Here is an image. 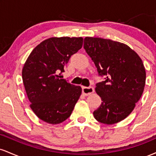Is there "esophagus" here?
Listing matches in <instances>:
<instances>
[{"label":"esophagus","mask_w":156,"mask_h":156,"mask_svg":"<svg viewBox=\"0 0 156 156\" xmlns=\"http://www.w3.org/2000/svg\"><path fill=\"white\" fill-rule=\"evenodd\" d=\"M94 92V89L92 87H82V92L84 95H90Z\"/></svg>","instance_id":"esophagus-1"}]
</instances>
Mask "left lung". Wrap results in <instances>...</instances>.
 Masks as SVG:
<instances>
[{
    "label": "left lung",
    "instance_id": "obj_1",
    "mask_svg": "<svg viewBox=\"0 0 156 156\" xmlns=\"http://www.w3.org/2000/svg\"><path fill=\"white\" fill-rule=\"evenodd\" d=\"M84 49L104 80L96 83L102 103L93 114L100 122L112 125L126 118L140 99L146 73L139 55L126 44L111 39L86 37Z\"/></svg>",
    "mask_w": 156,
    "mask_h": 156
}]
</instances>
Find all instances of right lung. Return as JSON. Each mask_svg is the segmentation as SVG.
Segmentation results:
<instances>
[{
	"label": "right lung",
	"mask_w": 156,
	"mask_h": 156,
	"mask_svg": "<svg viewBox=\"0 0 156 156\" xmlns=\"http://www.w3.org/2000/svg\"><path fill=\"white\" fill-rule=\"evenodd\" d=\"M82 45V37H52L38 44L27 58L22 77L30 107L45 122L65 121L79 99L81 87L68 83L62 74Z\"/></svg>",
	"instance_id": "obj_1"
}]
</instances>
